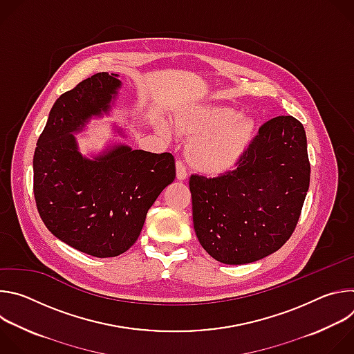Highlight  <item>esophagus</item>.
Returning a JSON list of instances; mask_svg holds the SVG:
<instances>
[{"label":"esophagus","mask_w":354,"mask_h":354,"mask_svg":"<svg viewBox=\"0 0 354 354\" xmlns=\"http://www.w3.org/2000/svg\"><path fill=\"white\" fill-rule=\"evenodd\" d=\"M176 178L179 180H185L187 178V171H186V167L182 161L176 162Z\"/></svg>","instance_id":"34e87169"}]
</instances>
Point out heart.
<instances>
[{"mask_svg": "<svg viewBox=\"0 0 354 354\" xmlns=\"http://www.w3.org/2000/svg\"><path fill=\"white\" fill-rule=\"evenodd\" d=\"M175 129L192 137L187 145L190 164L203 174H220L231 168L243 153L254 134V122L225 106H190L175 115ZM158 131L171 137L165 122Z\"/></svg>", "mask_w": 354, "mask_h": 354, "instance_id": "heart-1", "label": "heart"}]
</instances>
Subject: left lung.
Wrapping results in <instances>:
<instances>
[{
    "label": "left lung",
    "mask_w": 354,
    "mask_h": 354,
    "mask_svg": "<svg viewBox=\"0 0 354 354\" xmlns=\"http://www.w3.org/2000/svg\"><path fill=\"white\" fill-rule=\"evenodd\" d=\"M307 136L292 116L261 126L234 171L192 175L193 225L216 261L243 265L280 249L294 232L310 187Z\"/></svg>",
    "instance_id": "1"
}]
</instances>
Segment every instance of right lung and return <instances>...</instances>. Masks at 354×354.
I'll return each instance as SVG.
<instances>
[{"instance_id":"1","label":"right lung","mask_w":354,"mask_h":354,"mask_svg":"<svg viewBox=\"0 0 354 354\" xmlns=\"http://www.w3.org/2000/svg\"><path fill=\"white\" fill-rule=\"evenodd\" d=\"M97 73L64 92L50 111L33 156V194L47 230L95 258H113L138 238L149 207L176 176L169 153L115 145L88 160L73 133L108 113L122 86Z\"/></svg>"}]
</instances>
